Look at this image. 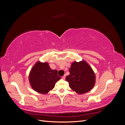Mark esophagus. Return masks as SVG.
I'll return each instance as SVG.
<instances>
[{"label": "esophagus", "mask_w": 125, "mask_h": 125, "mask_svg": "<svg viewBox=\"0 0 125 125\" xmlns=\"http://www.w3.org/2000/svg\"><path fill=\"white\" fill-rule=\"evenodd\" d=\"M66 75L65 74V75H64L62 77V79H63V80H65V78H66Z\"/></svg>", "instance_id": "1"}]
</instances>
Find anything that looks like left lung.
<instances>
[{"mask_svg":"<svg viewBox=\"0 0 125 125\" xmlns=\"http://www.w3.org/2000/svg\"><path fill=\"white\" fill-rule=\"evenodd\" d=\"M69 73L66 80L69 82L70 88L78 94H83L93 88L95 83V74L85 60L73 62Z\"/></svg>","mask_w":125,"mask_h":125,"instance_id":"8db88e82","label":"left lung"}]
</instances>
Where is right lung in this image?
Wrapping results in <instances>:
<instances>
[{"label": "right lung", "mask_w": 125, "mask_h": 125, "mask_svg": "<svg viewBox=\"0 0 125 125\" xmlns=\"http://www.w3.org/2000/svg\"><path fill=\"white\" fill-rule=\"evenodd\" d=\"M57 70L52 69L47 62H37L30 70L29 80L33 90L40 94H46L54 88L60 78Z\"/></svg>", "instance_id": "right-lung-1"}]
</instances>
